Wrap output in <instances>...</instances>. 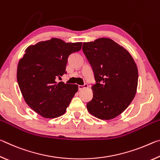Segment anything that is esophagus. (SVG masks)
<instances>
[{"instance_id": "1", "label": "esophagus", "mask_w": 160, "mask_h": 160, "mask_svg": "<svg viewBox=\"0 0 160 160\" xmlns=\"http://www.w3.org/2000/svg\"><path fill=\"white\" fill-rule=\"evenodd\" d=\"M86 88H88V84H85V85H78V90H82V89Z\"/></svg>"}]
</instances>
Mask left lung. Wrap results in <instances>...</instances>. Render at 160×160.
I'll list each match as a JSON object with an SVG mask.
<instances>
[{"mask_svg":"<svg viewBox=\"0 0 160 160\" xmlns=\"http://www.w3.org/2000/svg\"><path fill=\"white\" fill-rule=\"evenodd\" d=\"M82 51L92 68L96 83L87 104L92 115L110 120L126 109L135 97L138 71L128 51L109 38L84 42Z\"/></svg>","mask_w":160,"mask_h":160,"instance_id":"obj_1","label":"left lung"}]
</instances>
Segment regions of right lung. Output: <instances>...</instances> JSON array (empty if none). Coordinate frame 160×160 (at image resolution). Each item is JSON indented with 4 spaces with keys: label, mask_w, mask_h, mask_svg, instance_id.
<instances>
[{
    "label": "right lung",
    "mask_w": 160,
    "mask_h": 160,
    "mask_svg": "<svg viewBox=\"0 0 160 160\" xmlns=\"http://www.w3.org/2000/svg\"><path fill=\"white\" fill-rule=\"evenodd\" d=\"M82 42L66 43L57 38L32 45L18 63L17 79L25 101L44 118L65 113L78 90L77 85L57 82L66 74L68 58L80 51Z\"/></svg>",
    "instance_id": "add662e5"
}]
</instances>
